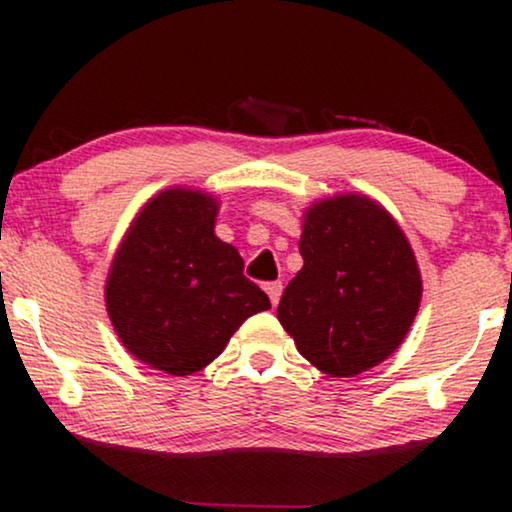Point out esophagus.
I'll list each match as a JSON object with an SVG mask.
<instances>
[{
	"label": "esophagus",
	"instance_id": "34e87169",
	"mask_svg": "<svg viewBox=\"0 0 512 512\" xmlns=\"http://www.w3.org/2000/svg\"><path fill=\"white\" fill-rule=\"evenodd\" d=\"M265 291H268L270 303L277 305V303H280V296H282V282H268V284H265Z\"/></svg>",
	"mask_w": 512,
	"mask_h": 512
}]
</instances>
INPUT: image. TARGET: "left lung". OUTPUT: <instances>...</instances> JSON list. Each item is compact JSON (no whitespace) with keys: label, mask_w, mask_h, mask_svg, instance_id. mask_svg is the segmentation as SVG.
I'll use <instances>...</instances> for the list:
<instances>
[{"label":"left lung","mask_w":512,"mask_h":512,"mask_svg":"<svg viewBox=\"0 0 512 512\" xmlns=\"http://www.w3.org/2000/svg\"><path fill=\"white\" fill-rule=\"evenodd\" d=\"M303 268L277 305L298 353L329 376L362 374L404 341L421 303L414 251L386 209L343 195L310 207Z\"/></svg>","instance_id":"8db88e82"}]
</instances>
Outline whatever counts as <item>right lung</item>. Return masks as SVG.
I'll return each mask as SVG.
<instances>
[{
	"mask_svg": "<svg viewBox=\"0 0 512 512\" xmlns=\"http://www.w3.org/2000/svg\"><path fill=\"white\" fill-rule=\"evenodd\" d=\"M216 211L204 192H159L112 261L105 303L117 336L164 374L204 369L247 317L270 308L237 249L214 235Z\"/></svg>",
	"mask_w": 512,
	"mask_h": 512,
	"instance_id": "1",
	"label": "right lung"
}]
</instances>
